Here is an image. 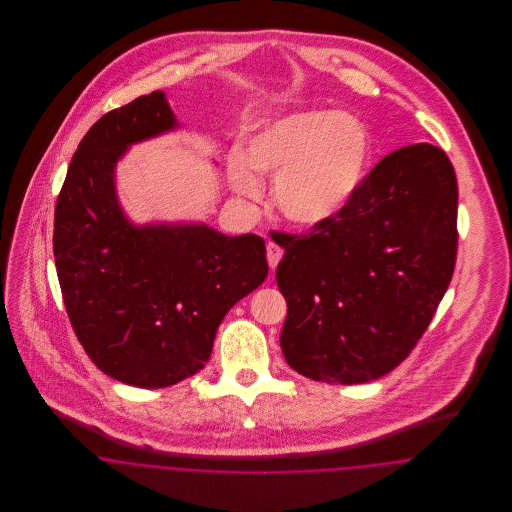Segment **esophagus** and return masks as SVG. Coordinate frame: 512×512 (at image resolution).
Masks as SVG:
<instances>
[{
    "label": "esophagus",
    "mask_w": 512,
    "mask_h": 512,
    "mask_svg": "<svg viewBox=\"0 0 512 512\" xmlns=\"http://www.w3.org/2000/svg\"><path fill=\"white\" fill-rule=\"evenodd\" d=\"M282 255H284V251H282V247L280 245L274 244V242H268L267 245V259H268V267L274 268L278 267V263H280V259H282Z\"/></svg>",
    "instance_id": "esophagus-1"
}]
</instances>
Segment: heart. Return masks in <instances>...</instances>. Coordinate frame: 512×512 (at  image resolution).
Masks as SVG:
<instances>
[{"instance_id": "heart-1", "label": "heart", "mask_w": 512, "mask_h": 512, "mask_svg": "<svg viewBox=\"0 0 512 512\" xmlns=\"http://www.w3.org/2000/svg\"><path fill=\"white\" fill-rule=\"evenodd\" d=\"M372 159V134L357 115L313 109L276 119L255 132L244 151L232 149L228 169L234 190L261 195L257 174L274 176L280 213L301 226L336 217L357 194Z\"/></svg>"}]
</instances>
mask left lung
I'll list each match as a JSON object with an SVG mask.
<instances>
[{
    "label": "left lung",
    "instance_id": "8db88e82",
    "mask_svg": "<svg viewBox=\"0 0 512 512\" xmlns=\"http://www.w3.org/2000/svg\"><path fill=\"white\" fill-rule=\"evenodd\" d=\"M457 176L432 144L384 157L336 217L286 245V363L328 384H365L407 359L451 282Z\"/></svg>",
    "mask_w": 512,
    "mask_h": 512
}]
</instances>
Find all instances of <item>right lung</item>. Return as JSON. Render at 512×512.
Segmentation results:
<instances>
[{
    "label": "right lung",
    "mask_w": 512,
    "mask_h": 512,
    "mask_svg": "<svg viewBox=\"0 0 512 512\" xmlns=\"http://www.w3.org/2000/svg\"><path fill=\"white\" fill-rule=\"evenodd\" d=\"M180 126L161 90L103 115L76 149L55 207L53 257L74 334L101 372L146 390L197 374L224 315L268 274L261 236L126 215L117 163Z\"/></svg>",
    "instance_id": "add662e5"
}]
</instances>
